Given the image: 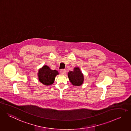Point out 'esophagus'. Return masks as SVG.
Listing matches in <instances>:
<instances>
[{
	"label": "esophagus",
	"mask_w": 131,
	"mask_h": 131,
	"mask_svg": "<svg viewBox=\"0 0 131 131\" xmlns=\"http://www.w3.org/2000/svg\"><path fill=\"white\" fill-rule=\"evenodd\" d=\"M60 73L62 75H65L66 73V70H64V69H62L60 70Z\"/></svg>",
	"instance_id": "esophagus-1"
}]
</instances>
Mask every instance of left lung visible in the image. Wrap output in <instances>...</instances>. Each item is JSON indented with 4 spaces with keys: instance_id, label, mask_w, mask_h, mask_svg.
<instances>
[{
    "instance_id": "8db88e82",
    "label": "left lung",
    "mask_w": 131,
    "mask_h": 131,
    "mask_svg": "<svg viewBox=\"0 0 131 131\" xmlns=\"http://www.w3.org/2000/svg\"><path fill=\"white\" fill-rule=\"evenodd\" d=\"M69 79L73 85L80 86L83 84L84 76L79 67H75L73 71L68 73Z\"/></svg>"
}]
</instances>
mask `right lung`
Returning a JSON list of instances; mask_svg holds the SVG:
<instances>
[{"mask_svg":"<svg viewBox=\"0 0 131 131\" xmlns=\"http://www.w3.org/2000/svg\"><path fill=\"white\" fill-rule=\"evenodd\" d=\"M58 74L57 70H51L49 66L44 65L39 70V80L45 85H52L54 82L55 77Z\"/></svg>","mask_w":131,"mask_h":131,"instance_id":"add662e5","label":"right lung"}]
</instances>
